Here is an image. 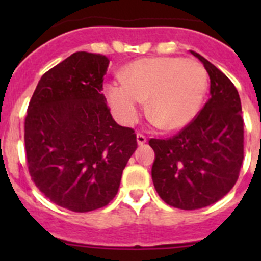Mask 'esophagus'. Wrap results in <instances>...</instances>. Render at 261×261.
<instances>
[{"label": "esophagus", "instance_id": "obj_1", "mask_svg": "<svg viewBox=\"0 0 261 261\" xmlns=\"http://www.w3.org/2000/svg\"><path fill=\"white\" fill-rule=\"evenodd\" d=\"M136 140H138L139 145H144V144L146 143V136L143 135V134L139 133L138 135H136Z\"/></svg>", "mask_w": 261, "mask_h": 261}]
</instances>
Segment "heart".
Instances as JSON below:
<instances>
[{
    "mask_svg": "<svg viewBox=\"0 0 261 261\" xmlns=\"http://www.w3.org/2000/svg\"><path fill=\"white\" fill-rule=\"evenodd\" d=\"M122 78L106 84V97L116 117L130 125L147 98V112L158 125L177 130L198 114L207 89V73L196 59L145 58L122 70Z\"/></svg>",
    "mask_w": 261,
    "mask_h": 261,
    "instance_id": "1",
    "label": "heart"
}]
</instances>
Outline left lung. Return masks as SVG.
<instances>
[{"label": "left lung", "mask_w": 261, "mask_h": 261, "mask_svg": "<svg viewBox=\"0 0 261 261\" xmlns=\"http://www.w3.org/2000/svg\"><path fill=\"white\" fill-rule=\"evenodd\" d=\"M211 97L174 136L150 139L155 151L151 177L160 198L180 210L220 201L238 181L244 160V118L233 83L202 55Z\"/></svg>", "instance_id": "left-lung-1"}]
</instances>
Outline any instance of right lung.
Listing matches in <instances>:
<instances>
[{
	"instance_id": "right-lung-1",
	"label": "right lung",
	"mask_w": 261,
	"mask_h": 261,
	"mask_svg": "<svg viewBox=\"0 0 261 261\" xmlns=\"http://www.w3.org/2000/svg\"><path fill=\"white\" fill-rule=\"evenodd\" d=\"M109 58L77 51L41 77L25 117L29 173L53 203L73 212L107 206L138 147L102 93Z\"/></svg>"
}]
</instances>
